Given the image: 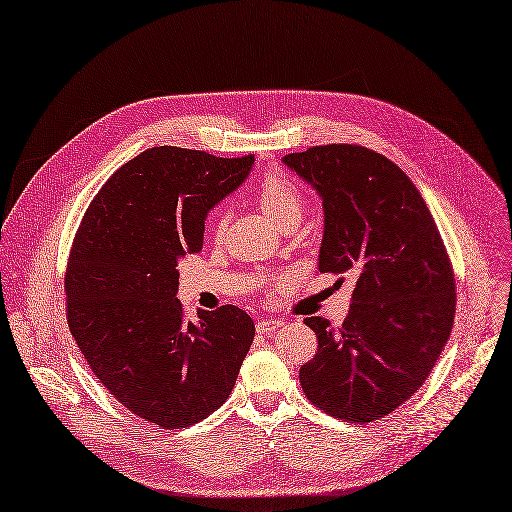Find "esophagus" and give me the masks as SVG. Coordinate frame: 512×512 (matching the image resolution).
<instances>
[{"instance_id": "1", "label": "esophagus", "mask_w": 512, "mask_h": 512, "mask_svg": "<svg viewBox=\"0 0 512 512\" xmlns=\"http://www.w3.org/2000/svg\"><path fill=\"white\" fill-rule=\"evenodd\" d=\"M284 326L282 321H278V319H260L258 323H256V330L260 332V334H273L276 330H280Z\"/></svg>"}]
</instances>
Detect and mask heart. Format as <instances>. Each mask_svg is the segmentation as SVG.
Returning a JSON list of instances; mask_svg holds the SVG:
<instances>
[{"label": "heart", "mask_w": 512, "mask_h": 512, "mask_svg": "<svg viewBox=\"0 0 512 512\" xmlns=\"http://www.w3.org/2000/svg\"><path fill=\"white\" fill-rule=\"evenodd\" d=\"M256 195L263 213L276 223L278 228L284 226L286 221H299V217H302L304 195L289 178H284L282 173H267V176L258 182ZM223 223H226V213L219 210L215 215L217 230L223 228Z\"/></svg>", "instance_id": "b5f03b06"}]
</instances>
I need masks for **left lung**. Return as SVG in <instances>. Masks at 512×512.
Here are the masks:
<instances>
[{
  "instance_id": "left-lung-1",
  "label": "left lung",
  "mask_w": 512,
  "mask_h": 512,
  "mask_svg": "<svg viewBox=\"0 0 512 512\" xmlns=\"http://www.w3.org/2000/svg\"><path fill=\"white\" fill-rule=\"evenodd\" d=\"M282 160L323 199L319 271H356L343 326L304 319L319 347L299 369V382L323 413L376 421L415 395L450 339V256L417 186L393 160L347 143Z\"/></svg>"
}]
</instances>
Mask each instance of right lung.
<instances>
[{"label": "right lung", "mask_w": 512, "mask_h": 512, "mask_svg": "<svg viewBox=\"0 0 512 512\" xmlns=\"http://www.w3.org/2000/svg\"><path fill=\"white\" fill-rule=\"evenodd\" d=\"M254 156L160 145L119 167L93 197L67 263V321L106 391L136 417L178 430L228 400L254 321L239 306L178 302V260L204 247L208 210L247 178Z\"/></svg>", "instance_id": "obj_1"}]
</instances>
